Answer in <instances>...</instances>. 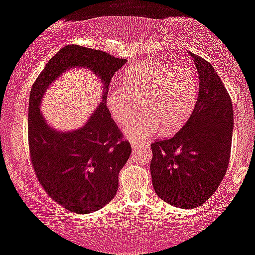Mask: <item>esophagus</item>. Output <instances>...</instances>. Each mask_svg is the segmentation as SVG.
Wrapping results in <instances>:
<instances>
[{"label": "esophagus", "instance_id": "34e87169", "mask_svg": "<svg viewBox=\"0 0 255 255\" xmlns=\"http://www.w3.org/2000/svg\"><path fill=\"white\" fill-rule=\"evenodd\" d=\"M130 145H132L133 149H138V147H141V146H149V142H147V141H144V142L132 141V142H130Z\"/></svg>", "mask_w": 255, "mask_h": 255}]
</instances>
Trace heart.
Segmentation results:
<instances>
[{
    "label": "heart",
    "mask_w": 255,
    "mask_h": 255,
    "mask_svg": "<svg viewBox=\"0 0 255 255\" xmlns=\"http://www.w3.org/2000/svg\"><path fill=\"white\" fill-rule=\"evenodd\" d=\"M122 87L113 86L106 96V106L117 125H125L140 100L144 113L126 125L130 140L175 134L189 121L196 102L198 86L194 72L163 60H147L128 69L122 76Z\"/></svg>",
    "instance_id": "1"
}]
</instances>
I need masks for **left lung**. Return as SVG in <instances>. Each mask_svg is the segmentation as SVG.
I'll return each mask as SVG.
<instances>
[{
	"instance_id": "1",
	"label": "left lung",
	"mask_w": 255,
	"mask_h": 255,
	"mask_svg": "<svg viewBox=\"0 0 255 255\" xmlns=\"http://www.w3.org/2000/svg\"><path fill=\"white\" fill-rule=\"evenodd\" d=\"M200 77L189 121L173 138L151 144V178L156 194L179 208L205 203L225 177L231 152V98L211 63L192 54Z\"/></svg>"
}]
</instances>
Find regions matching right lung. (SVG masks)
I'll return each mask as SVG.
<instances>
[{"mask_svg":"<svg viewBox=\"0 0 255 255\" xmlns=\"http://www.w3.org/2000/svg\"><path fill=\"white\" fill-rule=\"evenodd\" d=\"M126 64L103 50L69 44L46 64L30 92L29 149L36 177L53 200L77 214L108 205L119 189V173L132 147L111 119L106 94L111 78ZM91 69L102 81L101 104L83 128L71 132L54 130L39 110L48 87L66 69Z\"/></svg>","mask_w":255,"mask_h":255,"instance_id":"1","label":"right lung"}]
</instances>
